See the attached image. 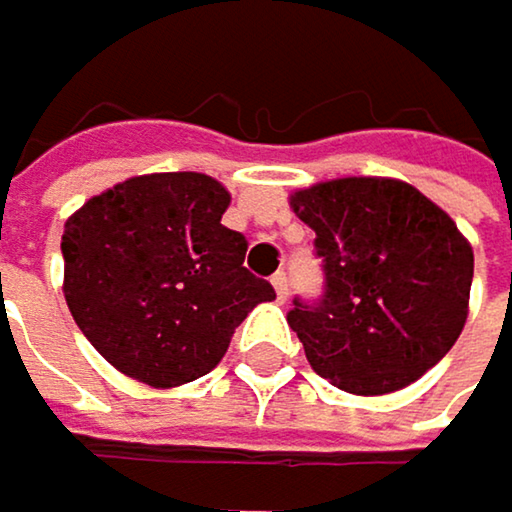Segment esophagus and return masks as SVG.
Wrapping results in <instances>:
<instances>
[{
    "instance_id": "1",
    "label": "esophagus",
    "mask_w": 512,
    "mask_h": 512,
    "mask_svg": "<svg viewBox=\"0 0 512 512\" xmlns=\"http://www.w3.org/2000/svg\"><path fill=\"white\" fill-rule=\"evenodd\" d=\"M270 282H273V288H276V298L285 301V298H288V276H285V273H276Z\"/></svg>"
}]
</instances>
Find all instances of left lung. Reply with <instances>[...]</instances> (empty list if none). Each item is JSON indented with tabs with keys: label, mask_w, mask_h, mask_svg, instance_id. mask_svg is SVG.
<instances>
[{
	"label": "left lung",
	"mask_w": 512,
	"mask_h": 512,
	"mask_svg": "<svg viewBox=\"0 0 512 512\" xmlns=\"http://www.w3.org/2000/svg\"><path fill=\"white\" fill-rule=\"evenodd\" d=\"M316 233L325 291L294 298L288 325L307 362L356 396L418 381L467 322L473 248L421 190L390 178H341L291 196Z\"/></svg>",
	"instance_id": "1"
}]
</instances>
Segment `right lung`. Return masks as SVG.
<instances>
[{
  "label": "right lung",
  "instance_id": "obj_1",
  "mask_svg": "<svg viewBox=\"0 0 512 512\" xmlns=\"http://www.w3.org/2000/svg\"><path fill=\"white\" fill-rule=\"evenodd\" d=\"M230 193L196 171L141 174L91 196L64 224V298L122 375L181 387L218 365L236 325L276 291L221 224Z\"/></svg>",
  "mask_w": 512,
  "mask_h": 512
}]
</instances>
